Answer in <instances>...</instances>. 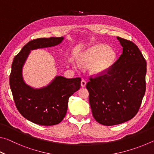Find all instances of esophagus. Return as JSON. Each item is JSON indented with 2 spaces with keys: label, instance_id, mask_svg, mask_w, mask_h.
Wrapping results in <instances>:
<instances>
[{
  "label": "esophagus",
  "instance_id": "obj_1",
  "mask_svg": "<svg viewBox=\"0 0 154 154\" xmlns=\"http://www.w3.org/2000/svg\"><path fill=\"white\" fill-rule=\"evenodd\" d=\"M85 85H86V82H85V80L82 79V82H81V86H82V88H84V87H85Z\"/></svg>",
  "mask_w": 154,
  "mask_h": 154
}]
</instances>
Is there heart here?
Returning a JSON list of instances; mask_svg holds the SVG:
<instances>
[{"mask_svg":"<svg viewBox=\"0 0 154 154\" xmlns=\"http://www.w3.org/2000/svg\"><path fill=\"white\" fill-rule=\"evenodd\" d=\"M116 51L103 44L93 45L80 54L78 61L82 65H89L88 72L93 76L106 73L116 61Z\"/></svg>","mask_w":154,"mask_h":154,"instance_id":"obj_1","label":"heart"}]
</instances>
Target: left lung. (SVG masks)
Listing matches in <instances>:
<instances>
[{
  "label": "left lung",
  "mask_w": 154,
  "mask_h": 154,
  "mask_svg": "<svg viewBox=\"0 0 154 154\" xmlns=\"http://www.w3.org/2000/svg\"><path fill=\"white\" fill-rule=\"evenodd\" d=\"M123 51L102 76L90 78L86 88L93 117L104 126L119 124L137 113L145 92L147 64L132 41L117 37Z\"/></svg>",
  "instance_id": "obj_1"
}]
</instances>
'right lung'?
<instances>
[{"instance_id":"add662e5","label":"right lung","mask_w":154,"mask_h":154,"mask_svg":"<svg viewBox=\"0 0 154 154\" xmlns=\"http://www.w3.org/2000/svg\"><path fill=\"white\" fill-rule=\"evenodd\" d=\"M64 38L62 36L30 41L15 56L12 63L9 83L15 106L24 118L41 126H53L64 119L69 98L80 88L81 78L56 76L46 86L35 88L25 82L23 67L31 50L56 46Z\"/></svg>"}]
</instances>
